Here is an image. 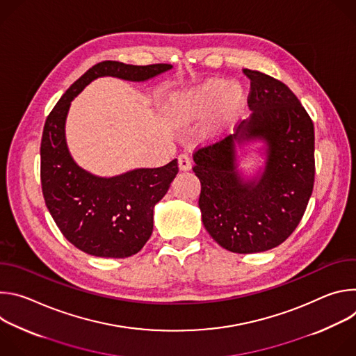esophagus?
<instances>
[{"label":"esophagus","mask_w":356,"mask_h":356,"mask_svg":"<svg viewBox=\"0 0 356 356\" xmlns=\"http://www.w3.org/2000/svg\"><path fill=\"white\" fill-rule=\"evenodd\" d=\"M179 168H180V170H183V172H187V170L191 169V159H190L188 155L183 154V155L179 156Z\"/></svg>","instance_id":"1"}]
</instances>
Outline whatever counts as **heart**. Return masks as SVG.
Masks as SVG:
<instances>
[{"label":"heart","instance_id":"b5f03b06","mask_svg":"<svg viewBox=\"0 0 356 356\" xmlns=\"http://www.w3.org/2000/svg\"><path fill=\"white\" fill-rule=\"evenodd\" d=\"M245 99L239 83L225 84L221 79H209L190 90L176 92L170 106L175 115L183 121H194L206 115L216 106L217 121L225 122L236 115Z\"/></svg>","mask_w":356,"mask_h":356}]
</instances>
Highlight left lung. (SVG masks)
Returning <instances> with one entry per match:
<instances>
[{
	"label": "left lung",
	"mask_w": 356,
	"mask_h": 356,
	"mask_svg": "<svg viewBox=\"0 0 356 356\" xmlns=\"http://www.w3.org/2000/svg\"><path fill=\"white\" fill-rule=\"evenodd\" d=\"M250 79V117L234 135L197 149L201 221L213 239L235 253L269 250L298 225L314 186V125L294 92L258 70ZM266 143L264 169L248 179L237 169V146Z\"/></svg>",
	"instance_id": "obj_1"
}]
</instances>
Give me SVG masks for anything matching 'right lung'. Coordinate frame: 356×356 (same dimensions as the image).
Masks as SVG:
<instances>
[{
  "instance_id": "obj_1",
  "label": "right lung",
  "mask_w": 356,
  "mask_h": 356,
  "mask_svg": "<svg viewBox=\"0 0 356 356\" xmlns=\"http://www.w3.org/2000/svg\"><path fill=\"white\" fill-rule=\"evenodd\" d=\"M172 65L134 66L106 60L76 80L50 111L40 142V181L46 207L65 238L99 258H128L138 253L154 231V209L176 177L177 159L162 168L134 169L99 177L80 168L66 143L70 103L98 77L146 81Z\"/></svg>"
}]
</instances>
